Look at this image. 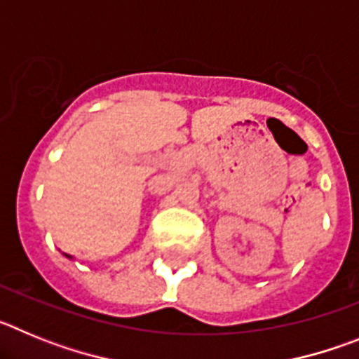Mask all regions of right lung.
Returning a JSON list of instances; mask_svg holds the SVG:
<instances>
[{"mask_svg":"<svg viewBox=\"0 0 359 359\" xmlns=\"http://www.w3.org/2000/svg\"><path fill=\"white\" fill-rule=\"evenodd\" d=\"M66 257H69V255H66ZM69 259H72V257H69Z\"/></svg>","mask_w":359,"mask_h":359,"instance_id":"obj_1","label":"right lung"}]
</instances>
